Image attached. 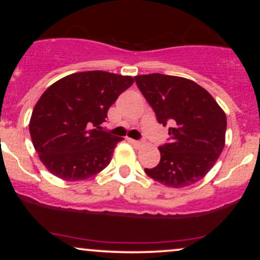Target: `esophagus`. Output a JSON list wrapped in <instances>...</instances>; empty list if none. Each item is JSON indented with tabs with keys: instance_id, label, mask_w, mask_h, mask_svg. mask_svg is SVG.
I'll return each mask as SVG.
<instances>
[{
	"instance_id": "1",
	"label": "esophagus",
	"mask_w": 260,
	"mask_h": 260,
	"mask_svg": "<svg viewBox=\"0 0 260 260\" xmlns=\"http://www.w3.org/2000/svg\"><path fill=\"white\" fill-rule=\"evenodd\" d=\"M128 140H129V142L132 143V144L136 145V147H140V145H143V143L139 142V140H134V139H128Z\"/></svg>"
}]
</instances>
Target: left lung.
Segmentation results:
<instances>
[{"label":"left lung","instance_id":"8db88e82","mask_svg":"<svg viewBox=\"0 0 260 260\" xmlns=\"http://www.w3.org/2000/svg\"><path fill=\"white\" fill-rule=\"evenodd\" d=\"M157 122L170 124V140L159 147L160 162L145 174L161 184L183 188L201 181L225 147L226 115L193 80L153 73L134 77Z\"/></svg>","mask_w":260,"mask_h":260}]
</instances>
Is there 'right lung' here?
<instances>
[{
    "label": "right lung",
    "instance_id": "1",
    "mask_svg": "<svg viewBox=\"0 0 260 260\" xmlns=\"http://www.w3.org/2000/svg\"><path fill=\"white\" fill-rule=\"evenodd\" d=\"M133 82L131 76L88 71L50 85L29 122L32 145L45 168L64 181L86 180L103 171L122 138L101 131V124Z\"/></svg>",
    "mask_w": 260,
    "mask_h": 260
}]
</instances>
